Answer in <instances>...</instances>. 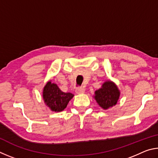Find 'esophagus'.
Returning a JSON list of instances; mask_svg holds the SVG:
<instances>
[{"label":"esophagus","mask_w":158,"mask_h":158,"mask_svg":"<svg viewBox=\"0 0 158 158\" xmlns=\"http://www.w3.org/2000/svg\"><path fill=\"white\" fill-rule=\"evenodd\" d=\"M75 92L77 94H81V93H84V89L83 87H78L77 88V89L75 90Z\"/></svg>","instance_id":"1"}]
</instances>
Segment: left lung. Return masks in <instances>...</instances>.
Instances as JSON below:
<instances>
[{"label": "left lung", "instance_id": "left-lung-1", "mask_svg": "<svg viewBox=\"0 0 158 158\" xmlns=\"http://www.w3.org/2000/svg\"><path fill=\"white\" fill-rule=\"evenodd\" d=\"M95 99L98 105L104 109L111 107L118 100L120 92L115 84L110 81L102 84L101 89L95 91Z\"/></svg>", "mask_w": 158, "mask_h": 158}]
</instances>
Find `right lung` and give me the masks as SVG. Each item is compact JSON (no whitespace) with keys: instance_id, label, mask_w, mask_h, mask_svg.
Returning <instances> with one entry per match:
<instances>
[{"instance_id":"1","label":"right lung","mask_w":158,"mask_h":158,"mask_svg":"<svg viewBox=\"0 0 158 158\" xmlns=\"http://www.w3.org/2000/svg\"><path fill=\"white\" fill-rule=\"evenodd\" d=\"M74 95L61 91L58 85L49 81L43 90L44 102L52 111H61L66 108L69 101Z\"/></svg>"}]
</instances>
